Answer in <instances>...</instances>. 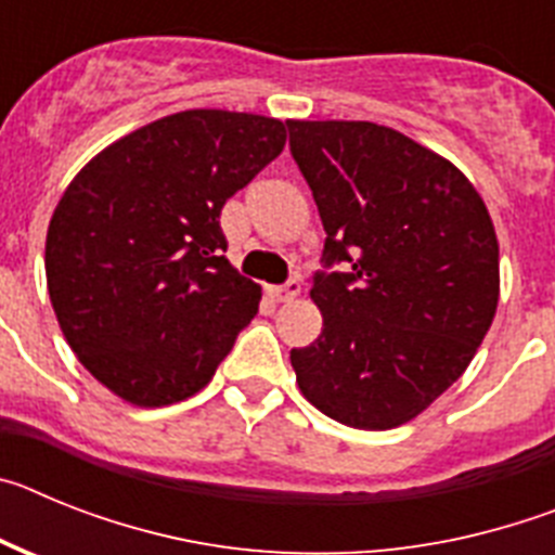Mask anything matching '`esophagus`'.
<instances>
[{"instance_id":"obj_1","label":"esophagus","mask_w":555,"mask_h":555,"mask_svg":"<svg viewBox=\"0 0 555 555\" xmlns=\"http://www.w3.org/2000/svg\"><path fill=\"white\" fill-rule=\"evenodd\" d=\"M267 294L272 297L274 302H288V300H294L297 294H300V283L288 281L286 286H269Z\"/></svg>"}]
</instances>
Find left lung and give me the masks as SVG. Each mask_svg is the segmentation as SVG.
Instances as JSON below:
<instances>
[{"label": "left lung", "mask_w": 555, "mask_h": 555, "mask_svg": "<svg viewBox=\"0 0 555 555\" xmlns=\"http://www.w3.org/2000/svg\"><path fill=\"white\" fill-rule=\"evenodd\" d=\"M325 228L313 345L292 350L311 405L361 430L423 414L464 375L500 297L492 217L464 175L372 121H286Z\"/></svg>", "instance_id": "8db88e82"}]
</instances>
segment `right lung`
Returning a JSON list of instances; mask_svg holds the SVG:
<instances>
[{"instance_id": "right-lung-1", "label": "right lung", "mask_w": 555, "mask_h": 555, "mask_svg": "<svg viewBox=\"0 0 555 555\" xmlns=\"http://www.w3.org/2000/svg\"><path fill=\"white\" fill-rule=\"evenodd\" d=\"M286 146L281 119L183 111L88 160L47 230V286L68 347L144 409L214 377L261 286L224 258L219 214Z\"/></svg>"}]
</instances>
